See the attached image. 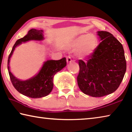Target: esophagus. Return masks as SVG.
<instances>
[{"label":"esophagus","instance_id":"1","mask_svg":"<svg viewBox=\"0 0 132 132\" xmlns=\"http://www.w3.org/2000/svg\"><path fill=\"white\" fill-rule=\"evenodd\" d=\"M66 61H67V63H70V62L72 61V60H71V58L70 56H67L66 57Z\"/></svg>","mask_w":132,"mask_h":132}]
</instances>
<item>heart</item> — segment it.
Segmentation results:
<instances>
[{
    "label": "heart",
    "instance_id": "obj_1",
    "mask_svg": "<svg viewBox=\"0 0 132 132\" xmlns=\"http://www.w3.org/2000/svg\"><path fill=\"white\" fill-rule=\"evenodd\" d=\"M71 46L77 49L76 52L79 57H88L93 54L97 48V40L91 35H81L73 41Z\"/></svg>",
    "mask_w": 132,
    "mask_h": 132
}]
</instances>
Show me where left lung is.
Wrapping results in <instances>:
<instances>
[{
  "mask_svg": "<svg viewBox=\"0 0 132 132\" xmlns=\"http://www.w3.org/2000/svg\"><path fill=\"white\" fill-rule=\"evenodd\" d=\"M101 42L87 62L79 60L77 84L82 93L94 97L110 94L119 87L126 70L121 43L107 31H98Z\"/></svg>",
  "mask_w": 132,
  "mask_h": 132,
  "instance_id": "1",
  "label": "left lung"
}]
</instances>
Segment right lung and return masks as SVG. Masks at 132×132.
<instances>
[{"instance_id":"obj_1","label":"right lung","mask_w":132,"mask_h":132,"mask_svg":"<svg viewBox=\"0 0 132 132\" xmlns=\"http://www.w3.org/2000/svg\"><path fill=\"white\" fill-rule=\"evenodd\" d=\"M42 32V30L31 29L28 32L27 35L15 42L8 57L7 69L13 86L20 93L32 98H41L48 95L52 90L53 86V78L54 75L66 66V57H63L58 61H48L45 62L38 74L26 81H21L17 79L10 72L9 65L10 57L12 56L15 48L23 42H26L30 40L40 41L43 39Z\"/></svg>"}]
</instances>
